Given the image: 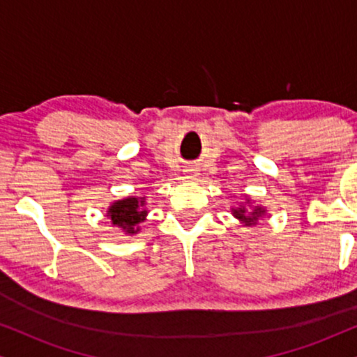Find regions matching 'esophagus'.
Masks as SVG:
<instances>
[{
	"label": "esophagus",
	"instance_id": "34e87169",
	"mask_svg": "<svg viewBox=\"0 0 357 357\" xmlns=\"http://www.w3.org/2000/svg\"><path fill=\"white\" fill-rule=\"evenodd\" d=\"M189 178H192V174H191V176H189Z\"/></svg>",
	"mask_w": 357,
	"mask_h": 357
}]
</instances>
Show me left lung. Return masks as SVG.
<instances>
[{
    "label": "left lung",
    "mask_w": 357,
    "mask_h": 357,
    "mask_svg": "<svg viewBox=\"0 0 357 357\" xmlns=\"http://www.w3.org/2000/svg\"><path fill=\"white\" fill-rule=\"evenodd\" d=\"M232 215L238 219V222L245 227H252V225L259 224L260 219L267 215V209L261 204H255L249 196H245V201L241 202V206L232 207Z\"/></svg>",
    "instance_id": "1"
}]
</instances>
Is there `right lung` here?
Listing matches in <instances>:
<instances>
[{
	"label": "right lung",
	"instance_id": "add662e5",
	"mask_svg": "<svg viewBox=\"0 0 357 357\" xmlns=\"http://www.w3.org/2000/svg\"><path fill=\"white\" fill-rule=\"evenodd\" d=\"M105 215L110 224L119 227L125 236H135L142 231L139 224L146 220V197L126 196L123 199L114 201L108 206Z\"/></svg>",
	"mask_w": 357,
	"mask_h": 357
}]
</instances>
